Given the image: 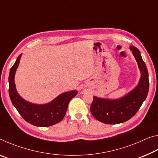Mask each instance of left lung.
<instances>
[{
  "label": "left lung",
  "mask_w": 158,
  "mask_h": 158,
  "mask_svg": "<svg viewBox=\"0 0 158 158\" xmlns=\"http://www.w3.org/2000/svg\"><path fill=\"white\" fill-rule=\"evenodd\" d=\"M130 49L141 70V79L136 88L121 99L110 101L94 97L90 108L91 112L95 118L102 123L115 124L130 119L136 114L147 97L149 80L146 65L139 50L134 46L130 47Z\"/></svg>",
  "instance_id": "left-lung-1"
}]
</instances>
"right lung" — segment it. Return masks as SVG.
Wrapping results in <instances>:
<instances>
[{
	"instance_id": "right-lung-1",
	"label": "right lung",
	"mask_w": 158,
	"mask_h": 158,
	"mask_svg": "<svg viewBox=\"0 0 158 158\" xmlns=\"http://www.w3.org/2000/svg\"><path fill=\"white\" fill-rule=\"evenodd\" d=\"M21 56L19 55L18 56L10 70L9 96L12 104L25 121L34 126L45 127L58 123L64 118L69 102L77 94V91L64 93L51 102L46 105H35L25 101L17 94L14 81L15 74Z\"/></svg>"
}]
</instances>
